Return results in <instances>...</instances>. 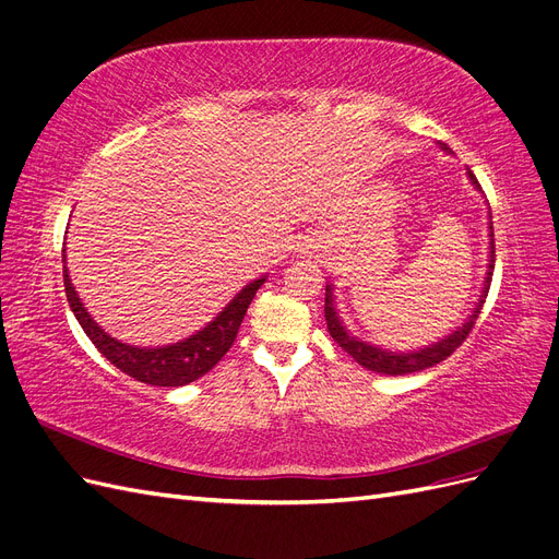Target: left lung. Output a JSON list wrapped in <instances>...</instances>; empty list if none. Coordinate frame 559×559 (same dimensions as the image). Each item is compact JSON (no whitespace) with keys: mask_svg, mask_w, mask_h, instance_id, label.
<instances>
[{"mask_svg":"<svg viewBox=\"0 0 559 559\" xmlns=\"http://www.w3.org/2000/svg\"><path fill=\"white\" fill-rule=\"evenodd\" d=\"M468 179L473 181L476 189H480L478 179L473 177V173L468 170ZM492 218V216H489ZM489 238H495L492 233V222H489ZM492 273H495V240L489 242V263H487V277H485V286H483V296L476 302V308L468 314V319L464 321L462 326H456V331H452L450 335H445L443 341H438L429 347H421L417 352H386L382 347H376L370 343L359 341V337H354L347 333V329L343 326L341 317H337L335 308H333V292H331V284H326V298H324V317H326V326L333 341L341 345L349 357L357 361L359 366L368 368V370H376V373H384V376H408V373H417V370H425L431 368L436 364L445 361L450 354L460 347L466 335L471 333L473 324H476V319L483 310V302L487 298L489 292V284H492Z\"/></svg>","mask_w":559,"mask_h":559,"instance_id":"obj_1","label":"left lung"}]
</instances>
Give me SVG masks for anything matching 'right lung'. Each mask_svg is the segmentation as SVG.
<instances>
[{
	"mask_svg": "<svg viewBox=\"0 0 559 559\" xmlns=\"http://www.w3.org/2000/svg\"><path fill=\"white\" fill-rule=\"evenodd\" d=\"M62 273L67 302H70L74 317L79 319L81 329L91 337V343L118 370H123L126 376L151 386H183L202 378L207 370H212L222 361L224 354L235 343V335L240 331L249 302L265 282V277H261L247 284L245 289L228 302L224 312H218V317L210 321L205 329L191 337H186V341L165 347H134L116 341V337H111L97 326V321L88 314L86 308H83L81 298L76 296L72 280L67 275V267Z\"/></svg>",
	"mask_w": 559,
	"mask_h": 559,
	"instance_id": "add662e5",
	"label": "right lung"
}]
</instances>
